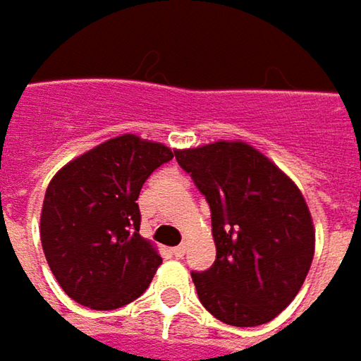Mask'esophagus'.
<instances>
[{"label":"esophagus","instance_id":"obj_1","mask_svg":"<svg viewBox=\"0 0 361 361\" xmlns=\"http://www.w3.org/2000/svg\"><path fill=\"white\" fill-rule=\"evenodd\" d=\"M185 253H187V247H185V245H176V247L173 249V255L178 257V259H180V257H185Z\"/></svg>","mask_w":361,"mask_h":361}]
</instances>
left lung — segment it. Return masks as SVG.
<instances>
[{
  "mask_svg": "<svg viewBox=\"0 0 361 361\" xmlns=\"http://www.w3.org/2000/svg\"><path fill=\"white\" fill-rule=\"evenodd\" d=\"M211 207L216 259L190 273L204 310L223 324L271 322L299 293L312 267L315 229L298 185L241 140L176 150Z\"/></svg>",
  "mask_w": 361,
  "mask_h": 361,
  "instance_id": "1",
  "label": "left lung"
}]
</instances>
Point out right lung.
<instances>
[{
    "label": "right lung",
    "mask_w": 361,
    "mask_h": 361,
    "mask_svg": "<svg viewBox=\"0 0 361 361\" xmlns=\"http://www.w3.org/2000/svg\"><path fill=\"white\" fill-rule=\"evenodd\" d=\"M169 146L122 134L70 160L49 180L39 235L49 269L80 305L118 310L140 298L162 263L140 237L138 195Z\"/></svg>",
    "instance_id": "right-lung-1"
}]
</instances>
